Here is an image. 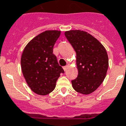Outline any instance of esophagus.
I'll use <instances>...</instances> for the list:
<instances>
[{
    "label": "esophagus",
    "mask_w": 126,
    "mask_h": 126,
    "mask_svg": "<svg viewBox=\"0 0 126 126\" xmlns=\"http://www.w3.org/2000/svg\"><path fill=\"white\" fill-rule=\"evenodd\" d=\"M67 68H68V66H65V67H63V69H64V71H67Z\"/></svg>",
    "instance_id": "esophagus-1"
}]
</instances>
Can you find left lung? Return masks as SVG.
Instances as JSON below:
<instances>
[{"mask_svg":"<svg viewBox=\"0 0 126 126\" xmlns=\"http://www.w3.org/2000/svg\"><path fill=\"white\" fill-rule=\"evenodd\" d=\"M65 35L77 53L79 75L71 81L75 91L84 95L97 89L105 78L109 58L105 48L95 37L80 30L66 31Z\"/></svg>","mask_w":126,"mask_h":126,"instance_id":"1","label":"left lung"}]
</instances>
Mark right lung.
<instances>
[{
  "mask_svg": "<svg viewBox=\"0 0 126 126\" xmlns=\"http://www.w3.org/2000/svg\"><path fill=\"white\" fill-rule=\"evenodd\" d=\"M61 34L59 31H46L31 40L23 51L21 65L27 83L35 94L45 95L55 88L61 73L53 48Z\"/></svg>",
  "mask_w": 126,
  "mask_h": 126,
  "instance_id": "obj_1",
  "label": "right lung"
}]
</instances>
